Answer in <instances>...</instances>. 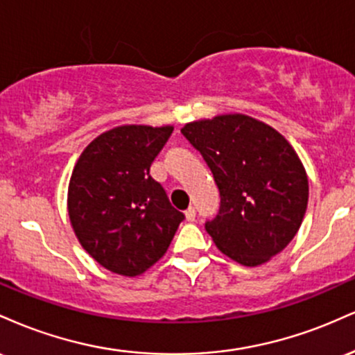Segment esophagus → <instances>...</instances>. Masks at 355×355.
Wrapping results in <instances>:
<instances>
[{
  "label": "esophagus",
  "instance_id": "1",
  "mask_svg": "<svg viewBox=\"0 0 355 355\" xmlns=\"http://www.w3.org/2000/svg\"><path fill=\"white\" fill-rule=\"evenodd\" d=\"M185 218L189 220V222H193V220H195V209H193V207H189V209L185 210Z\"/></svg>",
  "mask_w": 355,
  "mask_h": 355
}]
</instances>
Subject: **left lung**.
<instances>
[{
	"mask_svg": "<svg viewBox=\"0 0 355 355\" xmlns=\"http://www.w3.org/2000/svg\"><path fill=\"white\" fill-rule=\"evenodd\" d=\"M182 133L218 187V215L205 223L218 250L245 267L282 252L302 225L309 200V178L294 146L242 113L190 121Z\"/></svg>",
	"mask_w": 355,
	"mask_h": 355,
	"instance_id": "1",
	"label": "left lung"
}]
</instances>
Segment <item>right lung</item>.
I'll use <instances>...</instances> for the list:
<instances>
[{
	"label": "right lung",
	"instance_id": "1",
	"mask_svg": "<svg viewBox=\"0 0 355 355\" xmlns=\"http://www.w3.org/2000/svg\"><path fill=\"white\" fill-rule=\"evenodd\" d=\"M172 125H123L80 155L68 185V215L81 247L113 274L135 277L165 255L183 214L173 209L150 165Z\"/></svg>",
	"mask_w": 355,
	"mask_h": 355
}]
</instances>
